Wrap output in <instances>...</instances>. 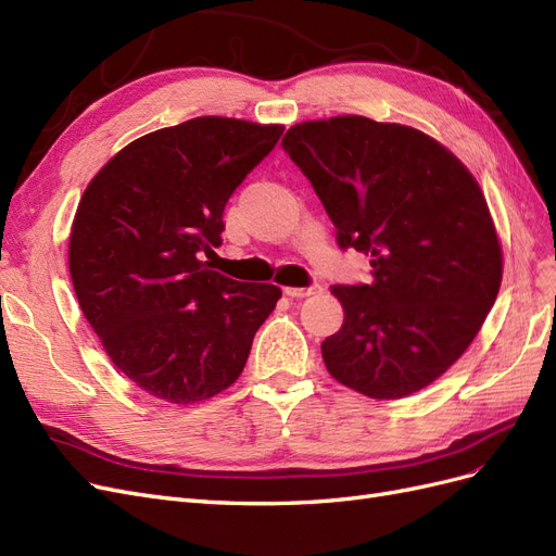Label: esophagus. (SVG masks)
I'll return each mask as SVG.
<instances>
[{"label": "esophagus", "instance_id": "1", "mask_svg": "<svg viewBox=\"0 0 556 556\" xmlns=\"http://www.w3.org/2000/svg\"><path fill=\"white\" fill-rule=\"evenodd\" d=\"M319 288L317 285H313V288H285L282 292L288 294V296H292V299H304V296H311V294H315Z\"/></svg>", "mask_w": 556, "mask_h": 556}]
</instances>
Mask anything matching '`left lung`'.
<instances>
[{
  "label": "left lung",
  "mask_w": 556,
  "mask_h": 556,
  "mask_svg": "<svg viewBox=\"0 0 556 556\" xmlns=\"http://www.w3.org/2000/svg\"><path fill=\"white\" fill-rule=\"evenodd\" d=\"M282 148L339 245L371 255V282L331 288L345 319L323 343L327 371L378 401L425 390L464 355L501 288L478 180L425 131L364 115L299 123Z\"/></svg>",
  "instance_id": "obj_1"
}]
</instances>
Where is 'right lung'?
Returning <instances> with one entry per match:
<instances>
[{
  "mask_svg": "<svg viewBox=\"0 0 556 556\" xmlns=\"http://www.w3.org/2000/svg\"><path fill=\"white\" fill-rule=\"evenodd\" d=\"M282 125L204 115L150 131L80 197L70 271L106 355L150 396L199 403L237 382L280 288L213 271L223 213Z\"/></svg>",
  "mask_w": 556,
  "mask_h": 556,
  "instance_id": "add662e5",
  "label": "right lung"
}]
</instances>
